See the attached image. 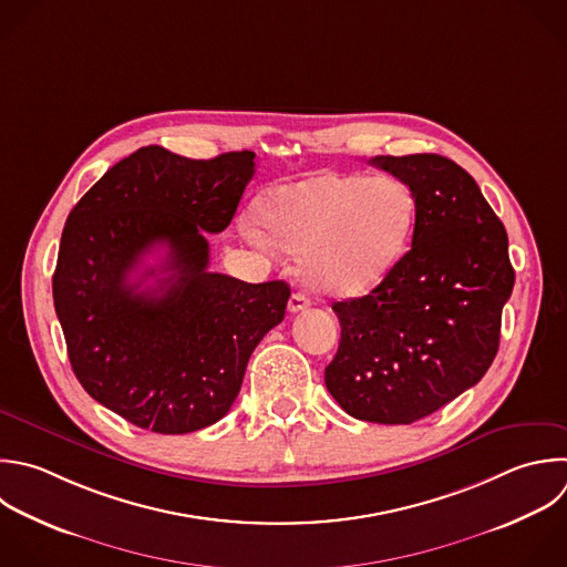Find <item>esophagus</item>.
Wrapping results in <instances>:
<instances>
[{
	"instance_id": "34e87169",
	"label": "esophagus",
	"mask_w": 567,
	"mask_h": 567,
	"mask_svg": "<svg viewBox=\"0 0 567 567\" xmlns=\"http://www.w3.org/2000/svg\"><path fill=\"white\" fill-rule=\"evenodd\" d=\"M310 306V299L303 295V292H295L292 297H290V301H288V310L290 312H301V310H306Z\"/></svg>"
}]
</instances>
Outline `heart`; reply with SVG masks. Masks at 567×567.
Returning a JSON list of instances; mask_svg holds the SVG:
<instances>
[{"label": "heart", "mask_w": 567, "mask_h": 567, "mask_svg": "<svg viewBox=\"0 0 567 567\" xmlns=\"http://www.w3.org/2000/svg\"><path fill=\"white\" fill-rule=\"evenodd\" d=\"M259 219H241L255 246L270 250L275 241L299 255L308 286L348 299L377 288L403 259L416 226V199L392 175L321 173L272 188L259 202Z\"/></svg>", "instance_id": "b5f03b06"}]
</instances>
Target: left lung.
I'll use <instances>...</instances> for the list:
<instances>
[{"label":"left lung","instance_id":"left-lung-1","mask_svg":"<svg viewBox=\"0 0 567 567\" xmlns=\"http://www.w3.org/2000/svg\"><path fill=\"white\" fill-rule=\"evenodd\" d=\"M416 199L412 248L365 297L334 301L341 341L326 388L354 419L419 421L487 372L514 268L507 233L452 159L379 155Z\"/></svg>","mask_w":567,"mask_h":567}]
</instances>
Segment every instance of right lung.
<instances>
[{
	"instance_id": "right-lung-1",
	"label": "right lung",
	"mask_w": 567,
	"mask_h": 567,
	"mask_svg": "<svg viewBox=\"0 0 567 567\" xmlns=\"http://www.w3.org/2000/svg\"><path fill=\"white\" fill-rule=\"evenodd\" d=\"M252 175L250 151L188 159L144 146L66 219L53 299L73 372L142 430L186 434L217 423L252 350L286 315V281L208 270L206 233L228 228ZM155 247L167 248L165 259L133 280Z\"/></svg>"
}]
</instances>
